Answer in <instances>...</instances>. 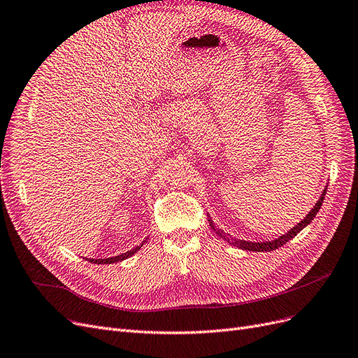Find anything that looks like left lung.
<instances>
[{
  "instance_id": "8db88e82",
  "label": "left lung",
  "mask_w": 358,
  "mask_h": 358,
  "mask_svg": "<svg viewBox=\"0 0 358 358\" xmlns=\"http://www.w3.org/2000/svg\"><path fill=\"white\" fill-rule=\"evenodd\" d=\"M326 191L327 188L323 189L322 195H320V199L317 200V203L314 204V207L311 208L310 212H308V215L299 222L298 225H294L292 229H289L287 232L282 234V236H280L278 238H274V240H269V241H245V240H240V238H234L231 237L229 234L224 232L220 228H217L215 225V222L212 220V217L208 216V224H210V228L215 231V234L217 237H220L222 240H225L227 243H229L231 245H234V248H238L241 250H249V252H273L278 248H281V245H285L287 241H290L293 237H296L298 234L306 227L310 225L313 219L315 217V215L318 213L320 207H322L323 204V200H324V195H326Z\"/></svg>"
}]
</instances>
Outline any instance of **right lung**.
Returning <instances> with one entry per match:
<instances>
[{
	"instance_id": "1",
	"label": "right lung",
	"mask_w": 358,
	"mask_h": 358,
	"mask_svg": "<svg viewBox=\"0 0 358 358\" xmlns=\"http://www.w3.org/2000/svg\"><path fill=\"white\" fill-rule=\"evenodd\" d=\"M146 243V240H143L139 245H136V248H133L131 250H129V252H126V253H121V255H118V256H113V257H105V259H87L89 262H93V264H97V265H105V264H115V262H121V261H124V259H127V257H130V256H133L134 253L136 252H139L141 250V248L142 245Z\"/></svg>"
}]
</instances>
